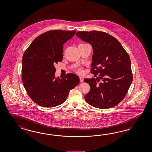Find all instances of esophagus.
<instances>
[{
    "mask_svg": "<svg viewBox=\"0 0 152 152\" xmlns=\"http://www.w3.org/2000/svg\"><path fill=\"white\" fill-rule=\"evenodd\" d=\"M79 79H80V82H84V79H83V77H79Z\"/></svg>",
    "mask_w": 152,
    "mask_h": 152,
    "instance_id": "34e87169",
    "label": "esophagus"
}]
</instances>
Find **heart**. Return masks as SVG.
<instances>
[{
    "instance_id": "heart-1",
    "label": "heart",
    "mask_w": 152,
    "mask_h": 152,
    "mask_svg": "<svg viewBox=\"0 0 152 152\" xmlns=\"http://www.w3.org/2000/svg\"><path fill=\"white\" fill-rule=\"evenodd\" d=\"M76 72L78 74H82L83 73V70L81 68H78L76 70Z\"/></svg>"
}]
</instances>
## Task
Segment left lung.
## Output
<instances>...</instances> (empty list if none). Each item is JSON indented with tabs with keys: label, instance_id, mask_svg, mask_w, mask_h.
<instances>
[{
	"label": "left lung",
	"instance_id": "left-lung-1",
	"mask_svg": "<svg viewBox=\"0 0 152 152\" xmlns=\"http://www.w3.org/2000/svg\"><path fill=\"white\" fill-rule=\"evenodd\" d=\"M77 36L93 49L91 73L96 79H85L91 87L84 96L97 108L108 109L124 98L133 80L130 57L117 39L100 31H78ZM96 77V75H95Z\"/></svg>",
	"mask_w": 152,
	"mask_h": 152
}]
</instances>
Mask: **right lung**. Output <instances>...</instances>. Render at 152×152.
I'll return each mask as SVG.
<instances>
[{"mask_svg":"<svg viewBox=\"0 0 152 152\" xmlns=\"http://www.w3.org/2000/svg\"><path fill=\"white\" fill-rule=\"evenodd\" d=\"M75 33L48 31L37 37L24 53L22 81L28 96L36 104L46 108L62 104L70 91L79 84V77L72 73L55 79L54 65L62 61L63 45Z\"/></svg>","mask_w":152,"mask_h":152,"instance_id":"add662e5","label":"right lung"}]
</instances>
